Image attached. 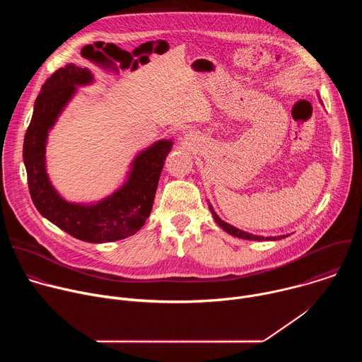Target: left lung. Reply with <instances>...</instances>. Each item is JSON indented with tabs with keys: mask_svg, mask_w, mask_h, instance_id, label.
<instances>
[{
	"mask_svg": "<svg viewBox=\"0 0 362 362\" xmlns=\"http://www.w3.org/2000/svg\"><path fill=\"white\" fill-rule=\"evenodd\" d=\"M211 208V212H212V215H214V218H215V222L225 230V232H228V233H230L232 236H236V238H240V239H247V240H276V239H282V238H285V236H269V238H264V236H257V235H252V233H247V232H243V230H240V229H236L235 226H232V225H229V223H226V222H223L216 214H215V211H214V208L212 206H209Z\"/></svg>",
	"mask_w": 362,
	"mask_h": 362,
	"instance_id": "left-lung-1",
	"label": "left lung"
}]
</instances>
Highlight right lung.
Segmentation results:
<instances>
[{
    "label": "right lung",
    "mask_w": 362,
    "mask_h": 362,
    "mask_svg": "<svg viewBox=\"0 0 362 362\" xmlns=\"http://www.w3.org/2000/svg\"><path fill=\"white\" fill-rule=\"evenodd\" d=\"M91 81V71L73 63L47 78L35 98L34 113L24 136L23 158L30 194L37 211L80 240L103 243L134 235L144 225L173 143L159 140L141 151L132 163L127 182L112 196L93 204L64 200L51 186L45 172L47 136L76 93V87Z\"/></svg>",
    "instance_id": "add662e5"
}]
</instances>
